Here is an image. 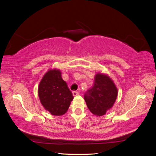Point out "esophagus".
I'll return each mask as SVG.
<instances>
[{
    "label": "esophagus",
    "mask_w": 156,
    "mask_h": 156,
    "mask_svg": "<svg viewBox=\"0 0 156 156\" xmlns=\"http://www.w3.org/2000/svg\"><path fill=\"white\" fill-rule=\"evenodd\" d=\"M72 93H73V96H77V95H79V92H76V91H73Z\"/></svg>",
    "instance_id": "obj_1"
}]
</instances>
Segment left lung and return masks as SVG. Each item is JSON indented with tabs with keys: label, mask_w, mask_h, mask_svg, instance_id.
<instances>
[{
	"label": "left lung",
	"mask_w": 156,
	"mask_h": 156,
	"mask_svg": "<svg viewBox=\"0 0 156 156\" xmlns=\"http://www.w3.org/2000/svg\"><path fill=\"white\" fill-rule=\"evenodd\" d=\"M117 96V88L110 77L98 73L94 78V86L88 90L84 98L90 112L100 116L112 107Z\"/></svg>",
	"instance_id": "8db88e82"
}]
</instances>
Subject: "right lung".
<instances>
[{
  "mask_svg": "<svg viewBox=\"0 0 156 156\" xmlns=\"http://www.w3.org/2000/svg\"><path fill=\"white\" fill-rule=\"evenodd\" d=\"M38 96L45 109L55 116L65 114L73 99L57 69H49L44 75L39 84Z\"/></svg>",
  "mask_w": 156,
  "mask_h": 156,
  "instance_id": "obj_1",
  "label": "right lung"
}]
</instances>
